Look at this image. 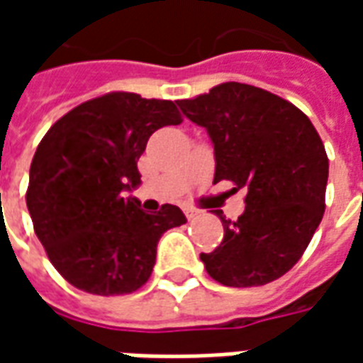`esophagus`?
<instances>
[{"mask_svg": "<svg viewBox=\"0 0 363 363\" xmlns=\"http://www.w3.org/2000/svg\"><path fill=\"white\" fill-rule=\"evenodd\" d=\"M198 213H200V212H198L196 208H184V216H186V220H189V221L196 220Z\"/></svg>", "mask_w": 363, "mask_h": 363, "instance_id": "1", "label": "esophagus"}]
</instances>
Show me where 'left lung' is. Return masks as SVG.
Listing matches in <instances>:
<instances>
[{"mask_svg":"<svg viewBox=\"0 0 363 363\" xmlns=\"http://www.w3.org/2000/svg\"><path fill=\"white\" fill-rule=\"evenodd\" d=\"M177 104L208 130L213 182L247 192L237 221L216 212L223 241L200 255L206 272L229 288L278 280L301 259L325 213L328 157L311 120L286 99L237 82Z\"/></svg>","mask_w":363,"mask_h":363,"instance_id":"left-lung-1","label":"left lung"}]
</instances>
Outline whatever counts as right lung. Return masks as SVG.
<instances>
[{
  "label": "right lung",
  "mask_w": 363,
  "mask_h": 363,
  "mask_svg": "<svg viewBox=\"0 0 363 363\" xmlns=\"http://www.w3.org/2000/svg\"><path fill=\"white\" fill-rule=\"evenodd\" d=\"M181 122L173 101L116 91L72 108L38 143L27 208L48 259L72 286L124 296L150 280L159 239L186 218L173 204L145 213L124 192L142 182L138 159L150 135Z\"/></svg>",
  "instance_id": "right-lung-1"
}]
</instances>
